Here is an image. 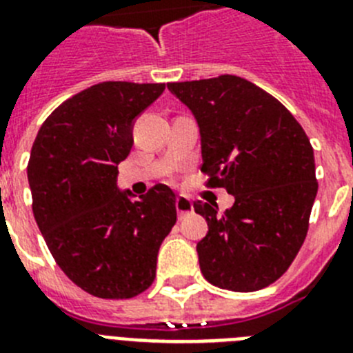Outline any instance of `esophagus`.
<instances>
[{"label": "esophagus", "instance_id": "esophagus-1", "mask_svg": "<svg viewBox=\"0 0 353 353\" xmlns=\"http://www.w3.org/2000/svg\"><path fill=\"white\" fill-rule=\"evenodd\" d=\"M174 205H176V212H179V217L182 219V217H185V215L192 214V210H194V207H192V201L187 196H179L176 198V201H174Z\"/></svg>", "mask_w": 353, "mask_h": 353}]
</instances>
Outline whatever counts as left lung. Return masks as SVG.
Wrapping results in <instances>:
<instances>
[{
  "instance_id": "1",
  "label": "left lung",
  "mask_w": 353,
  "mask_h": 353,
  "mask_svg": "<svg viewBox=\"0 0 353 353\" xmlns=\"http://www.w3.org/2000/svg\"><path fill=\"white\" fill-rule=\"evenodd\" d=\"M191 109L201 136L208 185L235 198L221 214L196 201L208 233L196 245L208 283L256 292L277 281L302 248L316 198L313 146L270 93L236 76L170 83Z\"/></svg>"
}]
</instances>
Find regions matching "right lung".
Segmentation results:
<instances>
[{"label":"right lung","mask_w":353,"mask_h":353,"mask_svg":"<svg viewBox=\"0 0 353 353\" xmlns=\"http://www.w3.org/2000/svg\"><path fill=\"white\" fill-rule=\"evenodd\" d=\"M164 83L105 81L49 114L37 134L28 182L33 215L72 283L99 299H132L155 279L162 240L176 223V196L157 183L132 199L117 185L132 127Z\"/></svg>","instance_id":"add662e5"}]
</instances>
